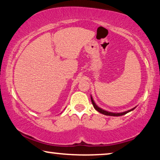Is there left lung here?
Returning a JSON list of instances; mask_svg holds the SVG:
<instances>
[{"instance_id": "1", "label": "left lung", "mask_w": 160, "mask_h": 160, "mask_svg": "<svg viewBox=\"0 0 160 160\" xmlns=\"http://www.w3.org/2000/svg\"><path fill=\"white\" fill-rule=\"evenodd\" d=\"M91 100H92V103L94 108L96 111H98V112L102 113V114L104 115H106V116H113V117H119V116H122V115H124L126 114V113H128L129 112H130V111H132L134 110V109L136 108V107H135V108H133L132 109H130V110H128L127 111H124V112H121V113H113V112H110V111H107L106 110H104V109H102L101 108H100L99 106H97V104L95 103V101H94L91 95Z\"/></svg>"}]
</instances>
